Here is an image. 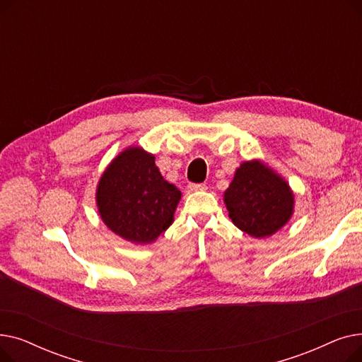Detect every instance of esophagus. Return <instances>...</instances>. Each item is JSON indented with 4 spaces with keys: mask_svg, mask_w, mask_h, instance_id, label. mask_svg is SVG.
<instances>
[{
    "mask_svg": "<svg viewBox=\"0 0 362 362\" xmlns=\"http://www.w3.org/2000/svg\"><path fill=\"white\" fill-rule=\"evenodd\" d=\"M189 192H198V191H206V185L205 183H191L187 186Z\"/></svg>",
    "mask_w": 362,
    "mask_h": 362,
    "instance_id": "obj_1",
    "label": "esophagus"
}]
</instances>
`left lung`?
I'll return each mask as SVG.
<instances>
[{"mask_svg":"<svg viewBox=\"0 0 362 362\" xmlns=\"http://www.w3.org/2000/svg\"><path fill=\"white\" fill-rule=\"evenodd\" d=\"M233 224L252 238L277 233L291 220L295 195L289 183L259 160L243 161L224 192Z\"/></svg>","mask_w":362,"mask_h":362,"instance_id":"8db88e82","label":"left lung"}]
</instances>
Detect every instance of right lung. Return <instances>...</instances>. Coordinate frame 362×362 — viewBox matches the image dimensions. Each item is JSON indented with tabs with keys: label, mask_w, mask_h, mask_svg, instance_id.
Returning <instances> with one entry per match:
<instances>
[{
	"label": "right lung",
	"mask_w": 362,
	"mask_h": 362,
	"mask_svg": "<svg viewBox=\"0 0 362 362\" xmlns=\"http://www.w3.org/2000/svg\"><path fill=\"white\" fill-rule=\"evenodd\" d=\"M180 198L161 176L154 154L141 146L123 149L107 165L95 194L104 224L136 245L152 243L168 229Z\"/></svg>",
	"instance_id": "add662e5"
}]
</instances>
